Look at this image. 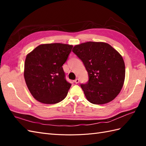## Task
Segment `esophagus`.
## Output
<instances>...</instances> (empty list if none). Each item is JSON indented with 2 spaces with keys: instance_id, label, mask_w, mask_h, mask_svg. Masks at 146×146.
<instances>
[{
  "instance_id": "34e87169",
  "label": "esophagus",
  "mask_w": 146,
  "mask_h": 146,
  "mask_svg": "<svg viewBox=\"0 0 146 146\" xmlns=\"http://www.w3.org/2000/svg\"><path fill=\"white\" fill-rule=\"evenodd\" d=\"M79 79H78V78H77V79H76V80H74V82H75V83H76V84H77V83H79Z\"/></svg>"
}]
</instances>
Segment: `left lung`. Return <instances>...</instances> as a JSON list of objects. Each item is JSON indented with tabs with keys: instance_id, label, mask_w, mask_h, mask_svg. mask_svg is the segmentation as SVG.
<instances>
[{
	"instance_id": "left-lung-1",
	"label": "left lung",
	"mask_w": 146,
	"mask_h": 146,
	"mask_svg": "<svg viewBox=\"0 0 146 146\" xmlns=\"http://www.w3.org/2000/svg\"><path fill=\"white\" fill-rule=\"evenodd\" d=\"M72 52L85 65L89 81L80 85L90 102L102 105L115 99L125 80V68L122 56L103 42L89 41L76 45Z\"/></svg>"
}]
</instances>
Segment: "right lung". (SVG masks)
<instances>
[{
	"instance_id": "right-lung-1",
	"label": "right lung",
	"mask_w": 146,
	"mask_h": 146,
	"mask_svg": "<svg viewBox=\"0 0 146 146\" xmlns=\"http://www.w3.org/2000/svg\"><path fill=\"white\" fill-rule=\"evenodd\" d=\"M73 46L62 43L44 44L27 54L24 76L33 98L44 104H55L68 94L71 84L65 79L62 66Z\"/></svg>"
}]
</instances>
